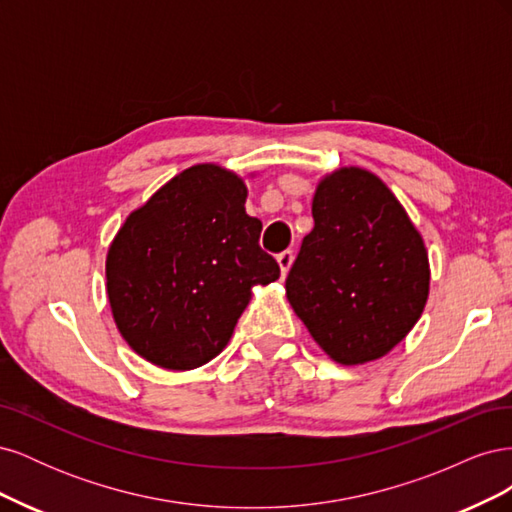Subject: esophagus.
I'll return each instance as SVG.
<instances>
[{
	"mask_svg": "<svg viewBox=\"0 0 512 512\" xmlns=\"http://www.w3.org/2000/svg\"><path fill=\"white\" fill-rule=\"evenodd\" d=\"M292 252L290 250H286V252H282L280 256H277V265H280V271H282V277H286L288 275V271H290V267H292Z\"/></svg>",
	"mask_w": 512,
	"mask_h": 512,
	"instance_id": "obj_1",
	"label": "esophagus"
}]
</instances>
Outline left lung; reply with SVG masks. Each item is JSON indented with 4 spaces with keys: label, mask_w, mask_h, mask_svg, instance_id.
<instances>
[{
    "label": "left lung",
    "mask_w": 512,
    "mask_h": 512,
    "mask_svg": "<svg viewBox=\"0 0 512 512\" xmlns=\"http://www.w3.org/2000/svg\"><path fill=\"white\" fill-rule=\"evenodd\" d=\"M312 215L286 297L333 361H376L425 309L429 258L421 232L386 183L356 166L320 179Z\"/></svg>",
    "instance_id": "left-lung-1"
}]
</instances>
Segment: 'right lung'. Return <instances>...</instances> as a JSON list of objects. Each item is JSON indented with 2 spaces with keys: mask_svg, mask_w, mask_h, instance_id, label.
<instances>
[{
  "mask_svg": "<svg viewBox=\"0 0 512 512\" xmlns=\"http://www.w3.org/2000/svg\"><path fill=\"white\" fill-rule=\"evenodd\" d=\"M247 188L196 164L132 211L106 254V294L121 337L145 361L188 371L230 342L252 288L280 277L245 213Z\"/></svg>",
  "mask_w": 512,
  "mask_h": 512,
  "instance_id": "add662e5",
  "label": "right lung"
}]
</instances>
